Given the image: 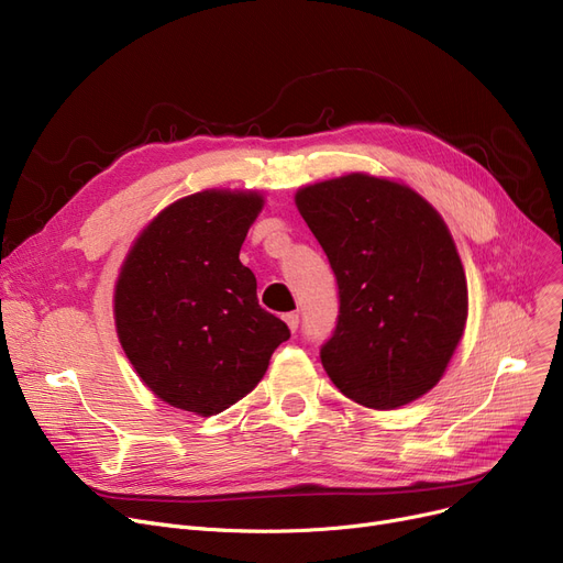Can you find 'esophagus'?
I'll use <instances>...</instances> for the list:
<instances>
[{
	"label": "esophagus",
	"instance_id": "obj_1",
	"mask_svg": "<svg viewBox=\"0 0 563 563\" xmlns=\"http://www.w3.org/2000/svg\"><path fill=\"white\" fill-rule=\"evenodd\" d=\"M284 320H286V325L290 328V332H298V328H300V316H298L296 311L286 313V316H284Z\"/></svg>",
	"mask_w": 563,
	"mask_h": 563
}]
</instances>
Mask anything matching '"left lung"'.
Instances as JSON below:
<instances>
[{"instance_id":"obj_1","label":"left lung","mask_w":563,"mask_h":563,"mask_svg":"<svg viewBox=\"0 0 563 563\" xmlns=\"http://www.w3.org/2000/svg\"><path fill=\"white\" fill-rule=\"evenodd\" d=\"M296 203L339 286L336 328L320 345L332 383L373 410L433 389L467 318L465 271L438 210L366 174L309 185Z\"/></svg>"}]
</instances>
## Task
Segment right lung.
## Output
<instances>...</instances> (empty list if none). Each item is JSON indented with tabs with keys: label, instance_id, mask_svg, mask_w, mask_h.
Here are the masks:
<instances>
[{
	"label": "right lung",
	"instance_id": "1",
	"mask_svg": "<svg viewBox=\"0 0 563 563\" xmlns=\"http://www.w3.org/2000/svg\"><path fill=\"white\" fill-rule=\"evenodd\" d=\"M256 192L185 197L142 231L117 282V332L146 387L169 406L218 415L250 394L288 325L261 309L240 263Z\"/></svg>",
	"mask_w": 563,
	"mask_h": 563
}]
</instances>
